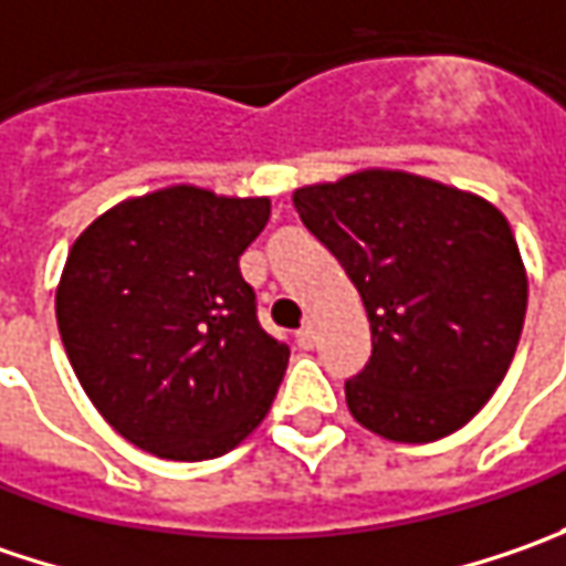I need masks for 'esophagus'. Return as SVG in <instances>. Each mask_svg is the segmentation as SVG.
Segmentation results:
<instances>
[{
  "instance_id": "esophagus-1",
  "label": "esophagus",
  "mask_w": 566,
  "mask_h": 566,
  "mask_svg": "<svg viewBox=\"0 0 566 566\" xmlns=\"http://www.w3.org/2000/svg\"><path fill=\"white\" fill-rule=\"evenodd\" d=\"M315 324H305V327H298V334H295V343L302 346V349H312L315 346Z\"/></svg>"
}]
</instances>
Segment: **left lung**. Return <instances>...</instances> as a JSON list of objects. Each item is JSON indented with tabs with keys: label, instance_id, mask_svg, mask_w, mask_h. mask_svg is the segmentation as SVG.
<instances>
[{
	"label": "left lung",
	"instance_id": "1",
	"mask_svg": "<svg viewBox=\"0 0 566 566\" xmlns=\"http://www.w3.org/2000/svg\"><path fill=\"white\" fill-rule=\"evenodd\" d=\"M293 205L371 321V359L346 380L353 419L397 444L463 428L523 334L530 276L507 217L467 188L380 166L295 188Z\"/></svg>",
	"mask_w": 566,
	"mask_h": 566
}]
</instances>
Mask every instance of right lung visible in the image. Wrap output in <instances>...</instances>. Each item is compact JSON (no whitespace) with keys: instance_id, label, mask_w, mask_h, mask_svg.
<instances>
[{"instance_id":"1","label":"right lung","mask_w":566,"mask_h":566,"mask_svg":"<svg viewBox=\"0 0 566 566\" xmlns=\"http://www.w3.org/2000/svg\"><path fill=\"white\" fill-rule=\"evenodd\" d=\"M268 217L271 198L179 182L103 210L69 249L59 337L128 444L198 463L264 422L290 346L261 331L239 254Z\"/></svg>"}]
</instances>
